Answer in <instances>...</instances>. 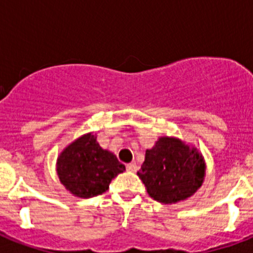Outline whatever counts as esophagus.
<instances>
[{
  "label": "esophagus",
  "mask_w": 253,
  "mask_h": 253,
  "mask_svg": "<svg viewBox=\"0 0 253 253\" xmlns=\"http://www.w3.org/2000/svg\"><path fill=\"white\" fill-rule=\"evenodd\" d=\"M126 169H128V171H130V172H137L138 167H137V165H135V163H129V165H126Z\"/></svg>",
  "instance_id": "1"
}]
</instances>
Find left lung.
Masks as SVG:
<instances>
[{
	"instance_id": "left-lung-1",
	"label": "left lung",
	"mask_w": 253,
	"mask_h": 253,
	"mask_svg": "<svg viewBox=\"0 0 253 253\" xmlns=\"http://www.w3.org/2000/svg\"><path fill=\"white\" fill-rule=\"evenodd\" d=\"M152 199L162 204L182 202L196 193L205 177V161L194 147L173 137H161L146 151L137 173Z\"/></svg>"
}]
</instances>
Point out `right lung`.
Here are the masks:
<instances>
[{"instance_id":"obj_1","label":"right lung","mask_w":253,"mask_h":253,"mask_svg":"<svg viewBox=\"0 0 253 253\" xmlns=\"http://www.w3.org/2000/svg\"><path fill=\"white\" fill-rule=\"evenodd\" d=\"M96 134L87 133L58 156L57 173L69 193L82 199L101 195L125 166L111 152L102 149Z\"/></svg>"}]
</instances>
